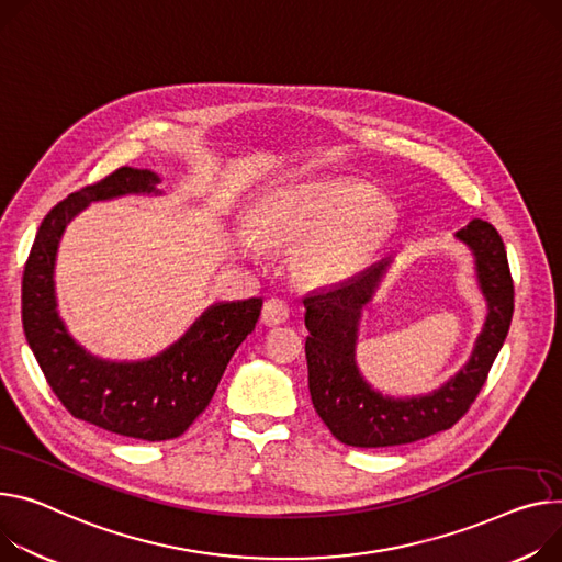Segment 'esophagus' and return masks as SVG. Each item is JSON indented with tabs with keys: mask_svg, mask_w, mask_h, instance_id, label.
I'll list each match as a JSON object with an SVG mask.
<instances>
[{
	"mask_svg": "<svg viewBox=\"0 0 562 562\" xmlns=\"http://www.w3.org/2000/svg\"><path fill=\"white\" fill-rule=\"evenodd\" d=\"M261 317H263V324H266V326H279V324L288 322V317H290V306L285 304L283 299L272 296V299L266 301L263 315H261Z\"/></svg>",
	"mask_w": 562,
	"mask_h": 562,
	"instance_id": "obj_1",
	"label": "esophagus"
}]
</instances>
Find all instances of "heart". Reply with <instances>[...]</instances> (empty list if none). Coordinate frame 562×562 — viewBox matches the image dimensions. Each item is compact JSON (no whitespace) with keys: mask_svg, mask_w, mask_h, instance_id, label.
<instances>
[{"mask_svg":"<svg viewBox=\"0 0 562 562\" xmlns=\"http://www.w3.org/2000/svg\"><path fill=\"white\" fill-rule=\"evenodd\" d=\"M396 206L353 180H311L270 193L256 209L254 232L263 245L299 249L296 266L315 285L358 277L392 238ZM249 234L236 236L245 256L258 254Z\"/></svg>","mask_w":562,"mask_h":562,"instance_id":"1","label":"heart"}]
</instances>
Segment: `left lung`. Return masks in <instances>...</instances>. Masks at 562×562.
I'll return each mask as SVG.
<instances>
[{
  "label": "left lung",
  "mask_w": 562,
  "mask_h": 562,
  "mask_svg": "<svg viewBox=\"0 0 562 562\" xmlns=\"http://www.w3.org/2000/svg\"><path fill=\"white\" fill-rule=\"evenodd\" d=\"M472 258L486 299V322L468 362L439 390L394 398L373 390L356 360L362 311L371 304L394 258L335 288L313 292L306 306L308 390L330 435L353 448L403 446L452 427L477 398L508 335L513 281L504 243L493 225L474 218L454 234Z\"/></svg>",
  "instance_id": "left-lung-1"
}]
</instances>
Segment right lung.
<instances>
[{
	"label": "right lung",
	"mask_w": 562,
	"mask_h": 562,
	"mask_svg": "<svg viewBox=\"0 0 562 562\" xmlns=\"http://www.w3.org/2000/svg\"><path fill=\"white\" fill-rule=\"evenodd\" d=\"M161 178L123 166L58 202L42 221L22 279V324L29 347L67 412L101 429L142 441L176 439L206 409L234 351L254 330L263 299L218 301L153 358L105 360L67 330L56 299V256L65 227L90 202L161 195Z\"/></svg>",
	"instance_id": "1"
}]
</instances>
